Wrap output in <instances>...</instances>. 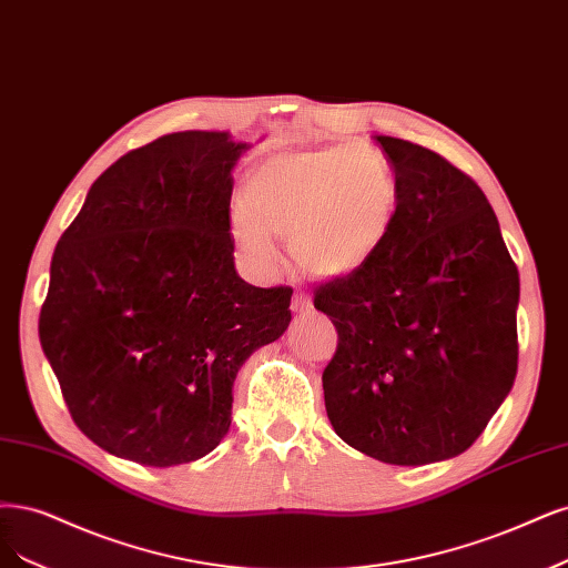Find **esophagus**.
<instances>
[{
  "label": "esophagus",
  "instance_id": "1",
  "mask_svg": "<svg viewBox=\"0 0 568 568\" xmlns=\"http://www.w3.org/2000/svg\"><path fill=\"white\" fill-rule=\"evenodd\" d=\"M291 307H293V312H296V315H307V312L312 310V301H310L305 291H296V293H293Z\"/></svg>",
  "mask_w": 568,
  "mask_h": 568
}]
</instances>
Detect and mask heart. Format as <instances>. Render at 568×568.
I'll use <instances>...</instances> for the list:
<instances>
[{
  "instance_id": "heart-1",
  "label": "heart",
  "mask_w": 568,
  "mask_h": 568,
  "mask_svg": "<svg viewBox=\"0 0 568 568\" xmlns=\"http://www.w3.org/2000/svg\"><path fill=\"white\" fill-rule=\"evenodd\" d=\"M230 230L258 270L280 261L288 237L296 261L320 277L364 267L389 237L399 206L395 171L366 143L272 154L253 166Z\"/></svg>"
}]
</instances>
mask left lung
<instances>
[{"label":"left lung","instance_id":"left-lung-1","mask_svg":"<svg viewBox=\"0 0 568 568\" xmlns=\"http://www.w3.org/2000/svg\"><path fill=\"white\" fill-rule=\"evenodd\" d=\"M374 141L399 206L376 256L315 293L338 331L324 404L345 444L416 467L467 452L510 395L519 272L473 179L427 148Z\"/></svg>","mask_w":568,"mask_h":568}]
</instances>
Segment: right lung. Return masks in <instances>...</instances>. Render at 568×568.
<instances>
[{"instance_id":"add662e5","label":"right lung","mask_w":568,"mask_h":568,"mask_svg":"<svg viewBox=\"0 0 568 568\" xmlns=\"http://www.w3.org/2000/svg\"><path fill=\"white\" fill-rule=\"evenodd\" d=\"M230 131L166 133L91 185L51 258L39 343L74 425L148 467L197 460L232 423L242 364L291 322V288L234 270Z\"/></svg>"}]
</instances>
